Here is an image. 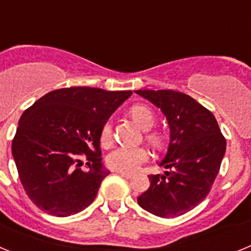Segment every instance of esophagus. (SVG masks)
I'll list each match as a JSON object with an SVG mask.
<instances>
[{"label": "esophagus", "mask_w": 251, "mask_h": 251, "mask_svg": "<svg viewBox=\"0 0 251 251\" xmlns=\"http://www.w3.org/2000/svg\"><path fill=\"white\" fill-rule=\"evenodd\" d=\"M117 174H118L119 176L124 177V178H130V177H132V174H127V172H122V171H118Z\"/></svg>", "instance_id": "esophagus-1"}]
</instances>
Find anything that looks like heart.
<instances>
[{"label":"heart","mask_w":251,"mask_h":251,"mask_svg":"<svg viewBox=\"0 0 251 251\" xmlns=\"http://www.w3.org/2000/svg\"><path fill=\"white\" fill-rule=\"evenodd\" d=\"M132 118L134 119L137 124L142 129L148 130L146 133V141L156 150H161L165 145V141L162 136L157 132H151V128L156 124V117L152 110L147 105L143 104H136L133 105L129 110ZM113 133V123L112 121H106L101 128L100 141L104 146H108L112 141ZM150 154L146 148H129V147H115L112 152L108 153L105 162L106 166L114 171H122L132 174L142 163H145L148 159Z\"/></svg>","instance_id":"b5f03b06"}]
</instances>
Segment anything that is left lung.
Masks as SVG:
<instances>
[{
    "instance_id": "left-lung-1",
    "label": "left lung",
    "mask_w": 251,
    "mask_h": 251,
    "mask_svg": "<svg viewBox=\"0 0 251 251\" xmlns=\"http://www.w3.org/2000/svg\"><path fill=\"white\" fill-rule=\"evenodd\" d=\"M158 106L170 126V143L159 163L170 171L150 175V188L137 199L159 217L181 216L208 195L226 151L214 114L190 95L175 90H136Z\"/></svg>"
}]
</instances>
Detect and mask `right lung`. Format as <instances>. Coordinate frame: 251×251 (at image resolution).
Listing matches in <instances>:
<instances>
[{
  "instance_id": "right-lung-1",
  "label": "right lung",
  "mask_w": 251,
  "mask_h": 251,
  "mask_svg": "<svg viewBox=\"0 0 251 251\" xmlns=\"http://www.w3.org/2000/svg\"><path fill=\"white\" fill-rule=\"evenodd\" d=\"M130 94L72 86L48 93L24 112L12 156L24 190L37 207L66 217L95 200L109 175L101 163V128ZM83 159L88 171L81 168Z\"/></svg>"
}]
</instances>
